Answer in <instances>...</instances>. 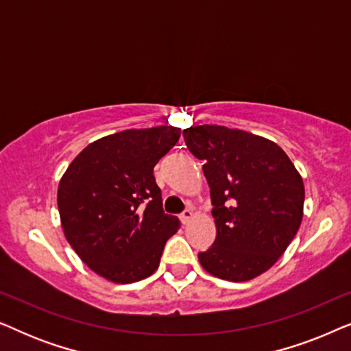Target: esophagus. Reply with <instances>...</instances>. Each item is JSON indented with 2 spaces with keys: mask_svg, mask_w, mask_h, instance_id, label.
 <instances>
[{
  "mask_svg": "<svg viewBox=\"0 0 351 351\" xmlns=\"http://www.w3.org/2000/svg\"><path fill=\"white\" fill-rule=\"evenodd\" d=\"M191 219H193V210L191 209H185L184 213L180 214V220H182V223H190L191 222Z\"/></svg>",
  "mask_w": 351,
  "mask_h": 351,
  "instance_id": "obj_1",
  "label": "esophagus"
}]
</instances>
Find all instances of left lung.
<instances>
[{"mask_svg":"<svg viewBox=\"0 0 351 351\" xmlns=\"http://www.w3.org/2000/svg\"><path fill=\"white\" fill-rule=\"evenodd\" d=\"M185 145L203 161L217 237L199 252L201 267L233 282L275 265L299 232L304 180L281 147L265 137L203 124L184 129Z\"/></svg>","mask_w":351,"mask_h":351,"instance_id":"1","label":"left lung"}]
</instances>
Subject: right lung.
I'll return each instance as SVG.
<instances>
[{
	"label": "right lung",
	"mask_w": 351,
	"mask_h": 351,
	"mask_svg": "<svg viewBox=\"0 0 351 351\" xmlns=\"http://www.w3.org/2000/svg\"><path fill=\"white\" fill-rule=\"evenodd\" d=\"M180 129H128L89 143L57 190L66 241L94 273L129 285L153 275L179 219L165 214L153 167Z\"/></svg>",
	"instance_id": "1"
}]
</instances>
